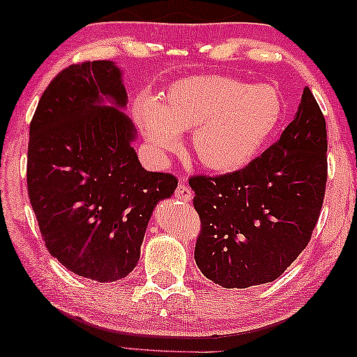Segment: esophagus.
Returning a JSON list of instances; mask_svg holds the SVG:
<instances>
[{
    "label": "esophagus",
    "instance_id": "esophagus-1",
    "mask_svg": "<svg viewBox=\"0 0 357 357\" xmlns=\"http://www.w3.org/2000/svg\"><path fill=\"white\" fill-rule=\"evenodd\" d=\"M175 196H177V199L183 201V202H190L192 199V192L190 190V186L186 185L185 182H180L177 190H175Z\"/></svg>",
    "mask_w": 357,
    "mask_h": 357
}]
</instances>
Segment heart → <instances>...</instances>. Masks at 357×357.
<instances>
[{
    "mask_svg": "<svg viewBox=\"0 0 357 357\" xmlns=\"http://www.w3.org/2000/svg\"><path fill=\"white\" fill-rule=\"evenodd\" d=\"M283 115L280 93L271 85H248L223 74L174 84L161 101L144 99L136 121L158 156L174 153L178 131H191V151L212 172L243 167L264 147Z\"/></svg>",
    "mask_w": 357,
    "mask_h": 357,
    "instance_id": "1",
    "label": "heart"
}]
</instances>
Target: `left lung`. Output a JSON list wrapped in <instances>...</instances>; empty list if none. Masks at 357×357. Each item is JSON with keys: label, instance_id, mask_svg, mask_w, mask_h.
<instances>
[{"label": "left lung", "instance_id": "obj_1", "mask_svg": "<svg viewBox=\"0 0 357 357\" xmlns=\"http://www.w3.org/2000/svg\"><path fill=\"white\" fill-rule=\"evenodd\" d=\"M326 182V119L305 86L294 120L261 156L229 174L190 177L197 267L223 288L277 280L310 242Z\"/></svg>", "mask_w": 357, "mask_h": 357}]
</instances>
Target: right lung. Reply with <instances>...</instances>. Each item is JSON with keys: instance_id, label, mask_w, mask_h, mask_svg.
<instances>
[{"instance_id": "1", "label": "right lung", "mask_w": 357, "mask_h": 357, "mask_svg": "<svg viewBox=\"0 0 357 357\" xmlns=\"http://www.w3.org/2000/svg\"><path fill=\"white\" fill-rule=\"evenodd\" d=\"M115 108L101 107L103 98ZM114 61H84L56 74L30 123L26 183L49 253L80 277L115 282L136 267L158 201L178 180L149 172L131 147L132 121Z\"/></svg>"}]
</instances>
